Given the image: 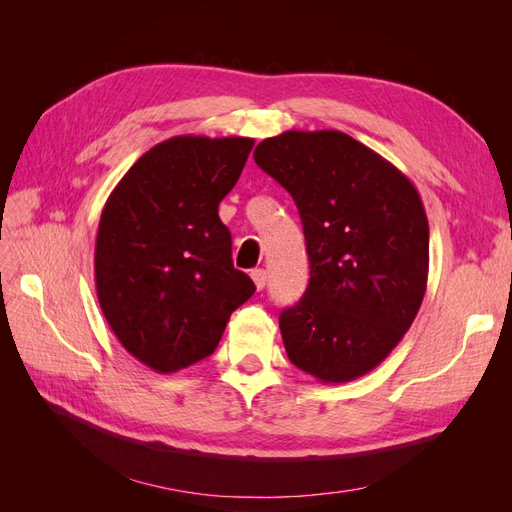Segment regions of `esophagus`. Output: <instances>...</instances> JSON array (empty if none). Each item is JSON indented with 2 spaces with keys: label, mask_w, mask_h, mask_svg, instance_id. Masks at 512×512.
Segmentation results:
<instances>
[{
  "label": "esophagus",
  "mask_w": 512,
  "mask_h": 512,
  "mask_svg": "<svg viewBox=\"0 0 512 512\" xmlns=\"http://www.w3.org/2000/svg\"><path fill=\"white\" fill-rule=\"evenodd\" d=\"M250 275H252L254 286H256L258 290H262V288L267 286V271H265V269H254Z\"/></svg>",
  "instance_id": "34e87169"
}]
</instances>
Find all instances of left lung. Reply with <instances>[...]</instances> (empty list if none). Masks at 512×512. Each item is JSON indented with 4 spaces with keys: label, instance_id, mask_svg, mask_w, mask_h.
<instances>
[{
    "label": "left lung",
    "instance_id": "left-lung-1",
    "mask_svg": "<svg viewBox=\"0 0 512 512\" xmlns=\"http://www.w3.org/2000/svg\"><path fill=\"white\" fill-rule=\"evenodd\" d=\"M256 164L297 203L309 286L280 314L288 359L320 382L365 376L401 342L423 303L429 224L414 183L337 130L265 138Z\"/></svg>",
    "mask_w": 512,
    "mask_h": 512
}]
</instances>
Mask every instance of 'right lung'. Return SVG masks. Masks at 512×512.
<instances>
[{"instance_id":"right-lung-1","label":"right lung","mask_w":512,"mask_h":512,"mask_svg":"<svg viewBox=\"0 0 512 512\" xmlns=\"http://www.w3.org/2000/svg\"><path fill=\"white\" fill-rule=\"evenodd\" d=\"M254 138L173 136L138 158L100 215L96 292L106 322L158 374L203 361L256 286L232 267L218 207Z\"/></svg>"}]
</instances>
